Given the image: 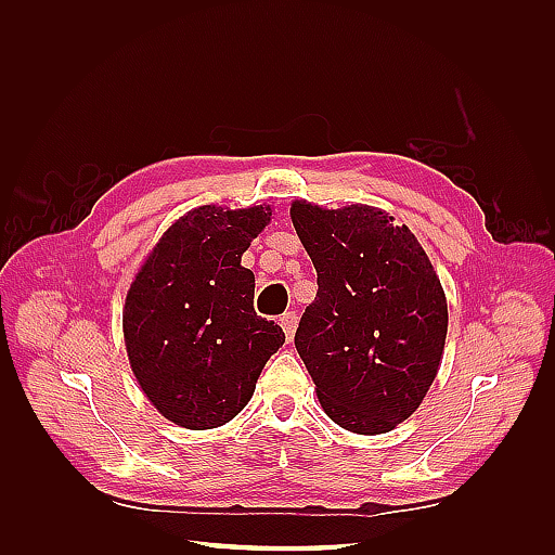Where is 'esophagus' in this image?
Returning <instances> with one entry per match:
<instances>
[{"mask_svg":"<svg viewBox=\"0 0 555 555\" xmlns=\"http://www.w3.org/2000/svg\"><path fill=\"white\" fill-rule=\"evenodd\" d=\"M296 324H298V314H296V312H284V314L280 317V326H282L284 335H287V343H292V338H294Z\"/></svg>","mask_w":555,"mask_h":555,"instance_id":"obj_1","label":"esophagus"}]
</instances>
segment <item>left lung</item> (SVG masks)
Instances as JSON below:
<instances>
[{"label":"left lung","mask_w":555,"mask_h":555,"mask_svg":"<svg viewBox=\"0 0 555 555\" xmlns=\"http://www.w3.org/2000/svg\"><path fill=\"white\" fill-rule=\"evenodd\" d=\"M317 271L294 345L324 412L345 430H393L422 405L442 361L447 300L414 233L373 206L294 201Z\"/></svg>","instance_id":"8db88e82"}]
</instances>
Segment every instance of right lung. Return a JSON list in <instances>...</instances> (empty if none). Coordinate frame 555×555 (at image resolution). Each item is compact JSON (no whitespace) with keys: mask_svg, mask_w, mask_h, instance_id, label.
<instances>
[{"mask_svg":"<svg viewBox=\"0 0 555 555\" xmlns=\"http://www.w3.org/2000/svg\"><path fill=\"white\" fill-rule=\"evenodd\" d=\"M271 208L201 206L159 238L127 294L122 326L131 371L169 422L217 428L255 393L284 331L255 312L243 251Z\"/></svg>","mask_w":555,"mask_h":555,"instance_id":"add662e5","label":"right lung"}]
</instances>
